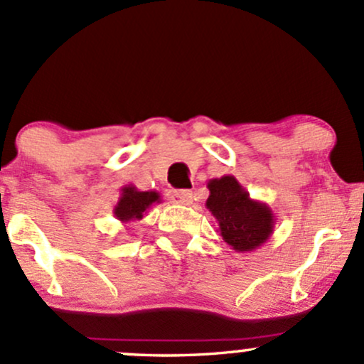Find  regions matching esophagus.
Returning <instances> with one entry per match:
<instances>
[{
    "label": "esophagus",
    "mask_w": 364,
    "mask_h": 364,
    "mask_svg": "<svg viewBox=\"0 0 364 364\" xmlns=\"http://www.w3.org/2000/svg\"><path fill=\"white\" fill-rule=\"evenodd\" d=\"M169 200L178 205H190L193 202V195L186 190H173L169 191Z\"/></svg>",
    "instance_id": "1"
}]
</instances>
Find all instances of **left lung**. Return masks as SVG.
<instances>
[{
    "instance_id": "left-lung-1",
    "label": "left lung",
    "mask_w": 364,
    "mask_h": 364,
    "mask_svg": "<svg viewBox=\"0 0 364 364\" xmlns=\"http://www.w3.org/2000/svg\"><path fill=\"white\" fill-rule=\"evenodd\" d=\"M205 207L218 221V231L235 252H252L273 235V210L264 202L250 198L235 176L209 179Z\"/></svg>"
}]
</instances>
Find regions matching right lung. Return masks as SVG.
<instances>
[{
	"label": "right lung",
	"instance_id": "1",
	"mask_svg": "<svg viewBox=\"0 0 364 364\" xmlns=\"http://www.w3.org/2000/svg\"><path fill=\"white\" fill-rule=\"evenodd\" d=\"M161 202L162 198L159 191H139L134 185H126L121 188V197H119L112 213L122 225H127V223L141 221L146 210Z\"/></svg>",
	"mask_w": 364,
	"mask_h": 364
}]
</instances>
